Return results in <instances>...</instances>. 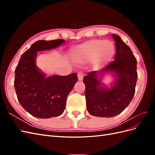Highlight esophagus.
<instances>
[{
	"mask_svg": "<svg viewBox=\"0 0 155 155\" xmlns=\"http://www.w3.org/2000/svg\"><path fill=\"white\" fill-rule=\"evenodd\" d=\"M78 79L79 81L83 80V73L82 71H79L78 73Z\"/></svg>",
	"mask_w": 155,
	"mask_h": 155,
	"instance_id": "34e87169",
	"label": "esophagus"
}]
</instances>
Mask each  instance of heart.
Here are the masks:
<instances>
[{
	"label": "heart",
	"instance_id": "1",
	"mask_svg": "<svg viewBox=\"0 0 155 155\" xmlns=\"http://www.w3.org/2000/svg\"><path fill=\"white\" fill-rule=\"evenodd\" d=\"M115 52V46L108 40L94 39L75 48L72 59L76 62L83 63L96 59L97 64L110 61Z\"/></svg>",
	"mask_w": 155,
	"mask_h": 155
}]
</instances>
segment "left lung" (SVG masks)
<instances>
[{
	"label": "left lung",
	"mask_w": 155,
	"mask_h": 155,
	"mask_svg": "<svg viewBox=\"0 0 155 155\" xmlns=\"http://www.w3.org/2000/svg\"><path fill=\"white\" fill-rule=\"evenodd\" d=\"M116 54L114 61L100 72L92 71L83 78L88 112L92 116L112 117L124 111L133 100L138 74L137 61L127 45L113 34ZM107 71L116 74L117 81L111 89L100 87L97 75Z\"/></svg>",
	"instance_id": "8db88e82"
}]
</instances>
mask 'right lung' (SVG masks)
Instances as JSON below:
<instances>
[{
  "label": "right lung",
  "mask_w": 155,
  "mask_h": 155,
  "mask_svg": "<svg viewBox=\"0 0 155 155\" xmlns=\"http://www.w3.org/2000/svg\"><path fill=\"white\" fill-rule=\"evenodd\" d=\"M63 39L39 40L22 54L15 70L14 87L22 107L37 118H50L61 114L66 107L67 97L78 81V75H45L37 68V51L58 47Z\"/></svg>",
  "instance_id": "1"
}]
</instances>
